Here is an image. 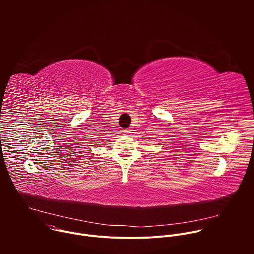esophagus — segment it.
I'll use <instances>...</instances> for the list:
<instances>
[{
	"mask_svg": "<svg viewBox=\"0 0 254 254\" xmlns=\"http://www.w3.org/2000/svg\"><path fill=\"white\" fill-rule=\"evenodd\" d=\"M123 132H124L125 134H129V132H130V131H129L128 129H124V130H123Z\"/></svg>",
	"mask_w": 254,
	"mask_h": 254,
	"instance_id": "esophagus-1",
	"label": "esophagus"
}]
</instances>
